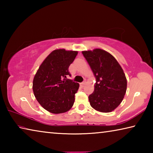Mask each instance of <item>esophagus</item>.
Wrapping results in <instances>:
<instances>
[{
	"instance_id": "obj_1",
	"label": "esophagus",
	"mask_w": 153,
	"mask_h": 153,
	"mask_svg": "<svg viewBox=\"0 0 153 153\" xmlns=\"http://www.w3.org/2000/svg\"><path fill=\"white\" fill-rule=\"evenodd\" d=\"M86 84V82H82V83H80V86L81 87H84V85Z\"/></svg>"
}]
</instances>
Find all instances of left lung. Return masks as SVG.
I'll list each match as a JSON object with an SVG mask.
<instances>
[{"mask_svg": "<svg viewBox=\"0 0 153 153\" xmlns=\"http://www.w3.org/2000/svg\"><path fill=\"white\" fill-rule=\"evenodd\" d=\"M95 77L94 90L88 97L96 111L112 112L121 104L127 90V79L122 67L114 56L100 48L82 52Z\"/></svg>", "mask_w": 153, "mask_h": 153, "instance_id": "obj_1", "label": "left lung"}]
</instances>
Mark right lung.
I'll list each match as a JSON object with an SVG mask.
<instances>
[{"label": "right lung", "mask_w": 153, "mask_h": 153, "mask_svg": "<svg viewBox=\"0 0 153 153\" xmlns=\"http://www.w3.org/2000/svg\"><path fill=\"white\" fill-rule=\"evenodd\" d=\"M78 52L58 48L43 61L33 79L32 89L36 100L48 112L65 113L73 107L78 83L67 79L69 67Z\"/></svg>", "instance_id": "1"}]
</instances>
